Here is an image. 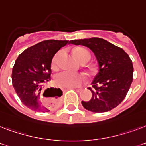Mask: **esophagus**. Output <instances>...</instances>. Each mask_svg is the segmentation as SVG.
Returning a JSON list of instances; mask_svg holds the SVG:
<instances>
[{
  "label": "esophagus",
  "mask_w": 146,
  "mask_h": 146,
  "mask_svg": "<svg viewBox=\"0 0 146 146\" xmlns=\"http://www.w3.org/2000/svg\"><path fill=\"white\" fill-rule=\"evenodd\" d=\"M68 89H81V87H70V88H67Z\"/></svg>",
  "instance_id": "esophagus-1"
}]
</instances>
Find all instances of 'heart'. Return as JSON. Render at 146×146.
Wrapping results in <instances>:
<instances>
[{"label": "heart", "instance_id": "heart-1", "mask_svg": "<svg viewBox=\"0 0 146 146\" xmlns=\"http://www.w3.org/2000/svg\"><path fill=\"white\" fill-rule=\"evenodd\" d=\"M73 54L76 59H77L81 63L82 61H89L90 59V54L86 49L82 48H76L73 49ZM57 55H56L52 61V66H56V61H57ZM85 80V76L83 74L79 73H73L70 71H61L55 76V82L57 86L61 87H70L79 86Z\"/></svg>", "mask_w": 146, "mask_h": 146}]
</instances>
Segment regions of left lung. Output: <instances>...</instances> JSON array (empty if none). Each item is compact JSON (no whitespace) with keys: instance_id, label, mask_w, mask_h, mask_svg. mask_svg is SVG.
<instances>
[{"instance_id":"8db88e82","label":"left lung","mask_w":146,"mask_h":146,"mask_svg":"<svg viewBox=\"0 0 146 146\" xmlns=\"http://www.w3.org/2000/svg\"><path fill=\"white\" fill-rule=\"evenodd\" d=\"M83 45L94 53L98 72L92 82V98L82 101L85 108L95 113L113 109L125 98L133 82V66L129 56L121 48L100 38L71 40L69 44Z\"/></svg>"}]
</instances>
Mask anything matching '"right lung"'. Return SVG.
<instances>
[{
	"label": "right lung",
	"mask_w": 146,
	"mask_h": 146,
	"mask_svg": "<svg viewBox=\"0 0 146 146\" xmlns=\"http://www.w3.org/2000/svg\"><path fill=\"white\" fill-rule=\"evenodd\" d=\"M67 43L66 40L43 41L26 49L16 60L12 70L13 86L23 104L31 110L50 111L41 100L42 87L50 80L53 57ZM46 91L48 92L45 97L50 98L54 104H58L63 95L61 89L51 87Z\"/></svg>",
	"instance_id": "1"
}]
</instances>
